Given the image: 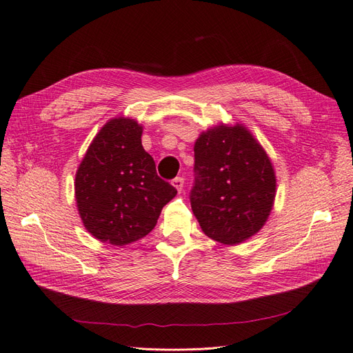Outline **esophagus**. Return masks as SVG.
Segmentation results:
<instances>
[{
    "label": "esophagus",
    "instance_id": "1",
    "mask_svg": "<svg viewBox=\"0 0 353 353\" xmlns=\"http://www.w3.org/2000/svg\"><path fill=\"white\" fill-rule=\"evenodd\" d=\"M172 185L181 193V191H183V187H184V178L176 176V178L172 181Z\"/></svg>",
    "mask_w": 353,
    "mask_h": 353
}]
</instances>
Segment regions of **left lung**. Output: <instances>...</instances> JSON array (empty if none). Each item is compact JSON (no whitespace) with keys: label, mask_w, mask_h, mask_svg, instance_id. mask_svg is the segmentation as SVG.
Masks as SVG:
<instances>
[{"label":"left lung","mask_w":353,"mask_h":353,"mask_svg":"<svg viewBox=\"0 0 353 353\" xmlns=\"http://www.w3.org/2000/svg\"><path fill=\"white\" fill-rule=\"evenodd\" d=\"M191 209L212 240L236 245L268 221L276 193L270 156L243 123H219L194 143Z\"/></svg>","instance_id":"8db88e82"}]
</instances>
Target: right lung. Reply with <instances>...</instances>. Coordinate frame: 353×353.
Instances as JSON below:
<instances>
[{
	"instance_id": "add662e5",
	"label": "right lung",
	"mask_w": 353,
	"mask_h": 353,
	"mask_svg": "<svg viewBox=\"0 0 353 353\" xmlns=\"http://www.w3.org/2000/svg\"><path fill=\"white\" fill-rule=\"evenodd\" d=\"M143 126L117 116L94 137L74 175V199L94 239L125 245L145 237L176 190L156 174L141 144Z\"/></svg>"
}]
</instances>
